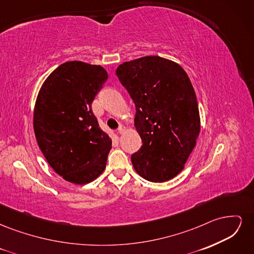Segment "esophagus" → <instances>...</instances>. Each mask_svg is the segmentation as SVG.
I'll list each match as a JSON object with an SVG mask.
<instances>
[{
    "instance_id": "obj_1",
    "label": "esophagus",
    "mask_w": 254,
    "mask_h": 254,
    "mask_svg": "<svg viewBox=\"0 0 254 254\" xmlns=\"http://www.w3.org/2000/svg\"><path fill=\"white\" fill-rule=\"evenodd\" d=\"M124 130H125V127L123 126V125H121V126L119 127V129H118V132H119V133H122V132H124Z\"/></svg>"
}]
</instances>
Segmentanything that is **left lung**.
<instances>
[{"label": "left lung", "mask_w": 254, "mask_h": 254, "mask_svg": "<svg viewBox=\"0 0 254 254\" xmlns=\"http://www.w3.org/2000/svg\"><path fill=\"white\" fill-rule=\"evenodd\" d=\"M117 76L135 105L142 147L131 156L135 172L151 182L178 175L200 132L197 98L186 71L159 56L120 64Z\"/></svg>", "instance_id": "8db88e82"}]
</instances>
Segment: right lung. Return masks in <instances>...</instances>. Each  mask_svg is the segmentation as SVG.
I'll list each match as a JSON object with an SVG mask.
<instances>
[{
    "mask_svg": "<svg viewBox=\"0 0 254 254\" xmlns=\"http://www.w3.org/2000/svg\"><path fill=\"white\" fill-rule=\"evenodd\" d=\"M108 79L101 65L67 61L44 81L34 111L38 145L59 176L86 184L101 175L112 147L99 127L92 102Z\"/></svg>",
    "mask_w": 254,
    "mask_h": 254,
    "instance_id": "1",
    "label": "right lung"
}]
</instances>
